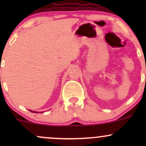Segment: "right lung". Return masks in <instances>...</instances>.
Segmentation results:
<instances>
[{"label":"right lung","mask_w":146,"mask_h":146,"mask_svg":"<svg viewBox=\"0 0 146 146\" xmlns=\"http://www.w3.org/2000/svg\"><path fill=\"white\" fill-rule=\"evenodd\" d=\"M30 111H31V112H32V113H37V112H35V111H32V110H30Z\"/></svg>","instance_id":"right-lung-1"}]
</instances>
